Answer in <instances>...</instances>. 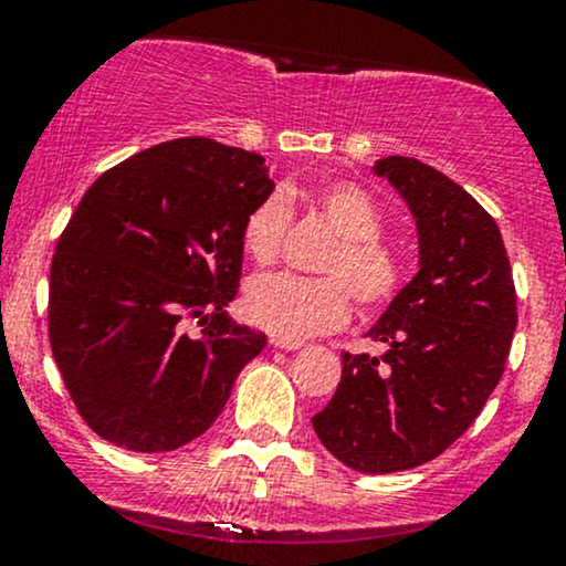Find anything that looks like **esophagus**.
<instances>
[{
  "label": "esophagus",
  "mask_w": 566,
  "mask_h": 566,
  "mask_svg": "<svg viewBox=\"0 0 566 566\" xmlns=\"http://www.w3.org/2000/svg\"><path fill=\"white\" fill-rule=\"evenodd\" d=\"M271 346L284 348V350H297V348H303V343L301 340H284V337H271Z\"/></svg>",
  "instance_id": "34e87169"
}]
</instances>
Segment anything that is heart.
Instances as JSON below:
<instances>
[{
	"instance_id": "b5f03b06",
	"label": "heart",
	"mask_w": 566,
	"mask_h": 566,
	"mask_svg": "<svg viewBox=\"0 0 566 566\" xmlns=\"http://www.w3.org/2000/svg\"><path fill=\"white\" fill-rule=\"evenodd\" d=\"M311 201L337 233V244L322 261V271L329 276H258L244 295L247 319L284 340H303L340 327L350 314V292L365 308L386 305L405 276L396 250L380 239L382 216L365 188L333 180L314 188ZM287 223L290 205L282 193H271L252 207L242 229L252 261L261 265L276 261Z\"/></svg>"
}]
</instances>
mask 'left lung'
<instances>
[{
	"label": "left lung",
	"mask_w": 566,
	"mask_h": 566,
	"mask_svg": "<svg viewBox=\"0 0 566 566\" xmlns=\"http://www.w3.org/2000/svg\"><path fill=\"white\" fill-rule=\"evenodd\" d=\"M373 170L412 212L420 271L367 333L386 354H343L337 391L311 423L348 469L394 473L439 458L479 418L503 378L518 316L490 212L412 157H386Z\"/></svg>",
	"instance_id": "1"
}]
</instances>
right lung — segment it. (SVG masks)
I'll return each mask as SVG.
<instances>
[{"mask_svg": "<svg viewBox=\"0 0 566 566\" xmlns=\"http://www.w3.org/2000/svg\"><path fill=\"white\" fill-rule=\"evenodd\" d=\"M274 191L261 154L210 138L146 148L87 188L50 269V346L101 439L172 452L201 437L265 346L226 305L242 229ZM199 318L202 335L185 333Z\"/></svg>", "mask_w": 566, "mask_h": 566, "instance_id": "1", "label": "right lung"}]
</instances>
